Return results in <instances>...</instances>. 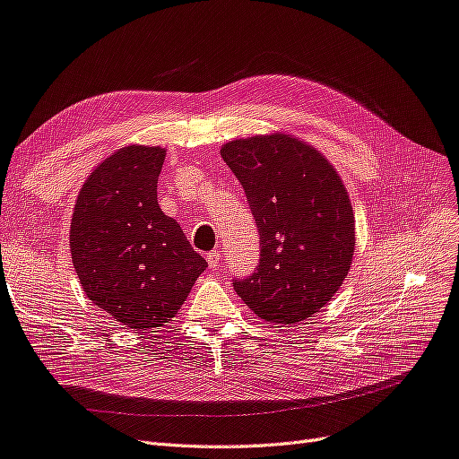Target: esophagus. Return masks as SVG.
I'll use <instances>...</instances> for the list:
<instances>
[{"mask_svg":"<svg viewBox=\"0 0 459 459\" xmlns=\"http://www.w3.org/2000/svg\"><path fill=\"white\" fill-rule=\"evenodd\" d=\"M206 262H208V266H211L212 270L218 266L220 264V251H212V253H208L206 255Z\"/></svg>","mask_w":459,"mask_h":459,"instance_id":"esophagus-1","label":"esophagus"}]
</instances>
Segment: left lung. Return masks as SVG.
Instances as JSON below:
<instances>
[{"label":"left lung","mask_w":459,"mask_h":459,"mask_svg":"<svg viewBox=\"0 0 459 459\" xmlns=\"http://www.w3.org/2000/svg\"><path fill=\"white\" fill-rule=\"evenodd\" d=\"M260 233V264L233 289L260 319L297 324L322 310L349 275L354 212L341 176L307 142L273 132L221 145Z\"/></svg>","instance_id":"8db88e82"}]
</instances>
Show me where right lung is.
Listing matches in <instances>:
<instances>
[{
	"mask_svg": "<svg viewBox=\"0 0 459 459\" xmlns=\"http://www.w3.org/2000/svg\"><path fill=\"white\" fill-rule=\"evenodd\" d=\"M166 149L132 143L95 166L82 186L71 255L97 308L135 331L162 327L182 308L206 260L157 201Z\"/></svg>",
	"mask_w": 459,
	"mask_h": 459,
	"instance_id": "1",
	"label": "right lung"
}]
</instances>
